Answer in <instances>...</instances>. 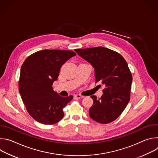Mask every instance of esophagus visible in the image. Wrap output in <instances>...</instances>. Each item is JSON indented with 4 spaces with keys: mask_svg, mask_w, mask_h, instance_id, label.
<instances>
[{
    "mask_svg": "<svg viewBox=\"0 0 158 158\" xmlns=\"http://www.w3.org/2000/svg\"><path fill=\"white\" fill-rule=\"evenodd\" d=\"M74 97H75V98H77V99H81V98H84L83 96H81V95H80V94H76V95L74 96Z\"/></svg>",
    "mask_w": 158,
    "mask_h": 158,
    "instance_id": "1",
    "label": "esophagus"
}]
</instances>
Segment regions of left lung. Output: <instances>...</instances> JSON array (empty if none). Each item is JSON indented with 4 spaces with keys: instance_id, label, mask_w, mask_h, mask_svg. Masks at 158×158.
Returning <instances> with one entry per match:
<instances>
[{
    "instance_id": "obj_1",
    "label": "left lung",
    "mask_w": 158,
    "mask_h": 158,
    "mask_svg": "<svg viewBox=\"0 0 158 158\" xmlns=\"http://www.w3.org/2000/svg\"><path fill=\"white\" fill-rule=\"evenodd\" d=\"M94 69L96 83L104 86L102 96H91L93 104L89 110L94 121L107 124L116 119L130 99L132 77L126 60L119 53L103 47L75 49Z\"/></svg>"
}]
</instances>
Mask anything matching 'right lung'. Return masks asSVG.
<instances>
[{"label":"right lung","instance_id":"1","mask_svg":"<svg viewBox=\"0 0 158 158\" xmlns=\"http://www.w3.org/2000/svg\"><path fill=\"white\" fill-rule=\"evenodd\" d=\"M75 56L72 51L46 49L29 56L22 64L19 92L27 110L37 122L53 124L63 118L62 109L73 96H60L52 84L62 65Z\"/></svg>","mask_w":158,"mask_h":158}]
</instances>
